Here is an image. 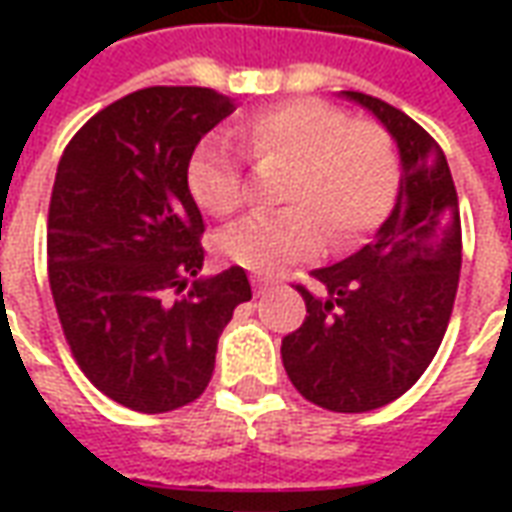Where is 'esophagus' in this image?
Segmentation results:
<instances>
[{
	"mask_svg": "<svg viewBox=\"0 0 512 512\" xmlns=\"http://www.w3.org/2000/svg\"><path fill=\"white\" fill-rule=\"evenodd\" d=\"M252 285H255V296H263V293H266V290H268V282L263 277L252 279Z\"/></svg>",
	"mask_w": 512,
	"mask_h": 512,
	"instance_id": "obj_1",
	"label": "esophagus"
}]
</instances>
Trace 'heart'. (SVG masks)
I'll return each instance as SVG.
<instances>
[{
	"mask_svg": "<svg viewBox=\"0 0 512 512\" xmlns=\"http://www.w3.org/2000/svg\"><path fill=\"white\" fill-rule=\"evenodd\" d=\"M235 136L255 164L288 167L279 200L222 235V252L257 274H277L326 244L351 246L384 222L400 191V150L376 120L318 98L279 101L246 115ZM186 186L202 211L227 219L244 208L241 158L222 139H205L186 164Z\"/></svg>",
	"mask_w": 512,
	"mask_h": 512,
	"instance_id": "b5f03b06",
	"label": "heart"
}]
</instances>
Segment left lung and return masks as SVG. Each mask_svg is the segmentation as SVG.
I'll return each instance as SVG.
<instances>
[{
  "label": "left lung",
  "mask_w": 512,
  "mask_h": 512,
  "mask_svg": "<svg viewBox=\"0 0 512 512\" xmlns=\"http://www.w3.org/2000/svg\"><path fill=\"white\" fill-rule=\"evenodd\" d=\"M343 95L395 136L400 191L370 244L312 271L321 293L296 285L307 318L282 340V365L310 403L362 414L408 392L439 351L461 277V213L439 142L381 98Z\"/></svg>",
  "instance_id": "8db88e82"
}]
</instances>
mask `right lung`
Wrapping results in <instances>:
<instances>
[{"mask_svg":"<svg viewBox=\"0 0 512 512\" xmlns=\"http://www.w3.org/2000/svg\"><path fill=\"white\" fill-rule=\"evenodd\" d=\"M208 87H145L90 117L57 167L49 285L76 365L115 403L164 414L205 392L219 334L252 299L241 266L208 279L194 147L233 112Z\"/></svg>","mask_w":512,"mask_h":512,"instance_id":"add662e5","label":"right lung"}]
</instances>
